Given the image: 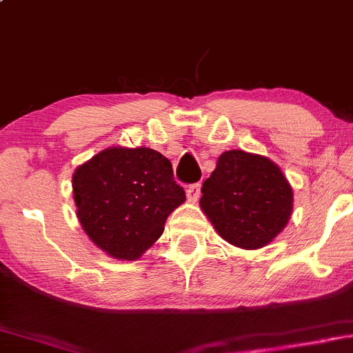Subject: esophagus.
<instances>
[{
    "mask_svg": "<svg viewBox=\"0 0 353 353\" xmlns=\"http://www.w3.org/2000/svg\"><path fill=\"white\" fill-rule=\"evenodd\" d=\"M185 194H188V199L190 202H197V199L201 197V182L197 184H190L188 189H185Z\"/></svg>",
    "mask_w": 353,
    "mask_h": 353,
    "instance_id": "1",
    "label": "esophagus"
}]
</instances>
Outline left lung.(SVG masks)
Segmentation results:
<instances>
[{"label": "left lung", "mask_w": 353, "mask_h": 353, "mask_svg": "<svg viewBox=\"0 0 353 353\" xmlns=\"http://www.w3.org/2000/svg\"><path fill=\"white\" fill-rule=\"evenodd\" d=\"M201 209L223 240L256 250L290 222L292 189L281 169L265 156L225 151L202 184Z\"/></svg>", "instance_id": "obj_1"}]
</instances>
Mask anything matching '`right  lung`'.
<instances>
[{"label": "right lung", "mask_w": 353, "mask_h": 353, "mask_svg": "<svg viewBox=\"0 0 353 353\" xmlns=\"http://www.w3.org/2000/svg\"><path fill=\"white\" fill-rule=\"evenodd\" d=\"M72 189L85 233L117 260H138L185 201L171 161L151 148L100 151L75 169Z\"/></svg>", "instance_id": "obj_1"}]
</instances>
